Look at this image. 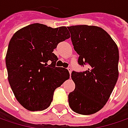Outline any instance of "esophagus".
<instances>
[{"label": "esophagus", "instance_id": "1", "mask_svg": "<svg viewBox=\"0 0 128 128\" xmlns=\"http://www.w3.org/2000/svg\"><path fill=\"white\" fill-rule=\"evenodd\" d=\"M68 70H69V72H70V74L71 75V73H72V70L70 68H68Z\"/></svg>", "mask_w": 128, "mask_h": 128}]
</instances>
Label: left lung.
Masks as SVG:
<instances>
[{
  "label": "left lung",
  "instance_id": "obj_1",
  "mask_svg": "<svg viewBox=\"0 0 128 128\" xmlns=\"http://www.w3.org/2000/svg\"><path fill=\"white\" fill-rule=\"evenodd\" d=\"M78 64L88 70L72 72L75 89L69 94L71 109L78 114H91L104 107L118 79L119 51L111 36L100 27L79 25L67 27Z\"/></svg>",
  "mask_w": 128,
  "mask_h": 128
}]
</instances>
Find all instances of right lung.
<instances>
[{
	"instance_id": "right-lung-1",
	"label": "right lung",
	"mask_w": 128,
	"mask_h": 128,
	"mask_svg": "<svg viewBox=\"0 0 128 128\" xmlns=\"http://www.w3.org/2000/svg\"><path fill=\"white\" fill-rule=\"evenodd\" d=\"M70 37L65 26L33 24L11 38L6 56L8 78L16 100L26 110L48 108L54 90L70 78L68 70L56 66L58 58L53 53L58 43Z\"/></svg>"
}]
</instances>
